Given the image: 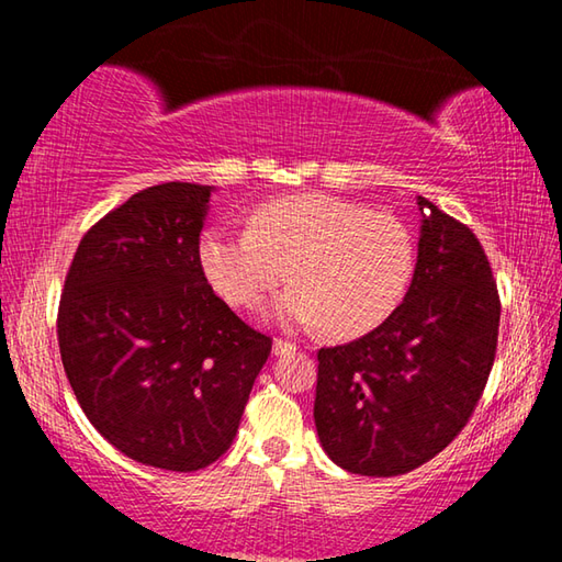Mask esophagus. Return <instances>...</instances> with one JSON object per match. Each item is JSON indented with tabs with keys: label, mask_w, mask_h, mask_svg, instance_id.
<instances>
[{
	"label": "esophagus",
	"mask_w": 562,
	"mask_h": 562,
	"mask_svg": "<svg viewBox=\"0 0 562 562\" xmlns=\"http://www.w3.org/2000/svg\"><path fill=\"white\" fill-rule=\"evenodd\" d=\"M288 351H294V345L288 339H274L272 341V355H288Z\"/></svg>",
	"instance_id": "1"
}]
</instances>
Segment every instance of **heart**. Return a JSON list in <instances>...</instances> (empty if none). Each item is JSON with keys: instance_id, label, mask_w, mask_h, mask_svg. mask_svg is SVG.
Masks as SVG:
<instances>
[{"instance_id": "obj_1", "label": "heart", "mask_w": 562, "mask_h": 562, "mask_svg": "<svg viewBox=\"0 0 562 562\" xmlns=\"http://www.w3.org/2000/svg\"><path fill=\"white\" fill-rule=\"evenodd\" d=\"M198 262L217 294L252 307L290 278L270 315L290 327L359 337L394 315L412 288L416 243L394 215L325 193L262 203L250 227H207Z\"/></svg>"}]
</instances>
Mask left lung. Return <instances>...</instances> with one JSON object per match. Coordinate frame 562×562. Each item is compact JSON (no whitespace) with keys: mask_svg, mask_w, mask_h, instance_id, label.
I'll return each instance as SVG.
<instances>
[{"mask_svg":"<svg viewBox=\"0 0 562 562\" xmlns=\"http://www.w3.org/2000/svg\"><path fill=\"white\" fill-rule=\"evenodd\" d=\"M422 213L412 288L386 322L317 351L322 449L359 475H398L441 453L486 389L501 300L471 227L416 195Z\"/></svg>","mask_w":562,"mask_h":562,"instance_id":"obj_1","label":"left lung"}]
</instances>
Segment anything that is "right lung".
<instances>
[{
  "label": "right lung",
  "mask_w": 562,
  "mask_h": 562,
  "mask_svg": "<svg viewBox=\"0 0 562 562\" xmlns=\"http://www.w3.org/2000/svg\"><path fill=\"white\" fill-rule=\"evenodd\" d=\"M211 193L164 183L103 215L76 247L56 319L93 429L128 459L180 473L231 449L272 349L198 262Z\"/></svg>",
  "instance_id": "obj_1"
}]
</instances>
